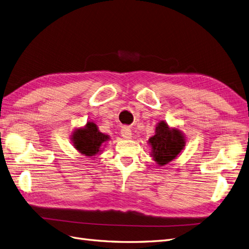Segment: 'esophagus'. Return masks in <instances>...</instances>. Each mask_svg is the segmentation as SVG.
<instances>
[{"label": "esophagus", "mask_w": 249, "mask_h": 249, "mask_svg": "<svg viewBox=\"0 0 249 249\" xmlns=\"http://www.w3.org/2000/svg\"><path fill=\"white\" fill-rule=\"evenodd\" d=\"M122 136L124 139H131L132 138V132L130 129H127V127H123L122 130Z\"/></svg>", "instance_id": "esophagus-1"}]
</instances>
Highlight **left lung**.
<instances>
[{
	"label": "left lung",
	"mask_w": 249,
	"mask_h": 249,
	"mask_svg": "<svg viewBox=\"0 0 249 249\" xmlns=\"http://www.w3.org/2000/svg\"><path fill=\"white\" fill-rule=\"evenodd\" d=\"M152 147L150 156L159 167L173 161L183 152L186 137L178 127H171L165 120L157 124L155 135L147 141Z\"/></svg>",
	"instance_id": "8db88e82"
}]
</instances>
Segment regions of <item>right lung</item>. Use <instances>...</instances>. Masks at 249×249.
<instances>
[{
  "mask_svg": "<svg viewBox=\"0 0 249 249\" xmlns=\"http://www.w3.org/2000/svg\"><path fill=\"white\" fill-rule=\"evenodd\" d=\"M71 140L73 147L82 156L91 158L103 152V147L110 140V136L100 132L99 127L93 122H87L84 126L73 130L71 135Z\"/></svg>",
  "mask_w": 249,
  "mask_h": 249,
  "instance_id": "add662e5",
  "label": "right lung"
}]
</instances>
